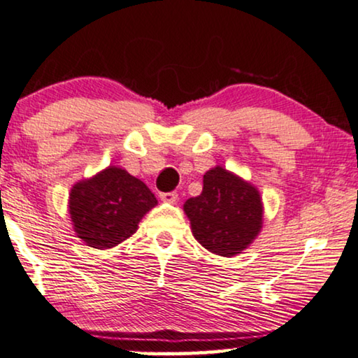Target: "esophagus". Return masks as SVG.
<instances>
[{"instance_id":"1","label":"esophagus","mask_w":358,"mask_h":358,"mask_svg":"<svg viewBox=\"0 0 358 358\" xmlns=\"http://www.w3.org/2000/svg\"><path fill=\"white\" fill-rule=\"evenodd\" d=\"M160 199H162L164 203H177L178 194H177V191H170V193H160Z\"/></svg>"}]
</instances>
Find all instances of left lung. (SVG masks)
<instances>
[{
    "label": "left lung",
    "instance_id": "obj_1",
    "mask_svg": "<svg viewBox=\"0 0 358 358\" xmlns=\"http://www.w3.org/2000/svg\"><path fill=\"white\" fill-rule=\"evenodd\" d=\"M194 238L219 256H235L248 248L263 227V201L248 181L222 167L203 178V193L186 201Z\"/></svg>",
    "mask_w": 358,
    "mask_h": 358
}]
</instances>
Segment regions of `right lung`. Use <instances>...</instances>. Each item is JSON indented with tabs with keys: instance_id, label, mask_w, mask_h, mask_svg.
<instances>
[{
	"instance_id": "obj_1",
	"label": "right lung",
	"mask_w": 358,
	"mask_h": 358,
	"mask_svg": "<svg viewBox=\"0 0 358 358\" xmlns=\"http://www.w3.org/2000/svg\"><path fill=\"white\" fill-rule=\"evenodd\" d=\"M155 204L152 191L118 167L79 181L69 193L74 231L85 245L97 250L113 248L133 235Z\"/></svg>"
}]
</instances>
